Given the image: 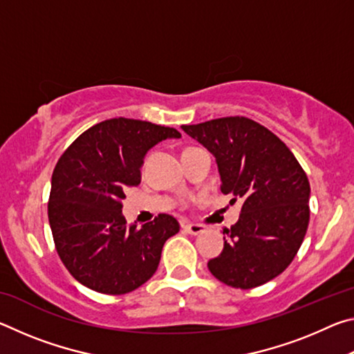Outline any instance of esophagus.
Instances as JSON below:
<instances>
[{"label":"esophagus","mask_w":354,"mask_h":354,"mask_svg":"<svg viewBox=\"0 0 354 354\" xmlns=\"http://www.w3.org/2000/svg\"><path fill=\"white\" fill-rule=\"evenodd\" d=\"M183 230L185 232H189V234H192V236H198L206 231V226L201 223H184Z\"/></svg>","instance_id":"34e87169"}]
</instances>
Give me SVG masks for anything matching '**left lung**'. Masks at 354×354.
I'll return each instance as SVG.
<instances>
[{
  "instance_id": "left-lung-1",
  "label": "left lung",
  "mask_w": 354,
  "mask_h": 354,
  "mask_svg": "<svg viewBox=\"0 0 354 354\" xmlns=\"http://www.w3.org/2000/svg\"><path fill=\"white\" fill-rule=\"evenodd\" d=\"M217 159L225 195L242 200L241 217L225 230V248L207 262L215 278L253 289L277 278L297 256L309 225V181L286 143L247 117L183 124Z\"/></svg>"
}]
</instances>
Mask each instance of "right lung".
I'll list each match as a JSON object with an SVG mask.
<instances>
[{
    "label": "right lung",
    "mask_w": 354,
    "mask_h": 354,
    "mask_svg": "<svg viewBox=\"0 0 354 354\" xmlns=\"http://www.w3.org/2000/svg\"><path fill=\"white\" fill-rule=\"evenodd\" d=\"M181 137L175 128L111 118L88 128L59 158L48 218L57 254L71 277L106 295H123L158 270L167 239L179 231L169 214L143 226L127 223L124 190L140 184L147 151Z\"/></svg>",
    "instance_id": "1"
}]
</instances>
